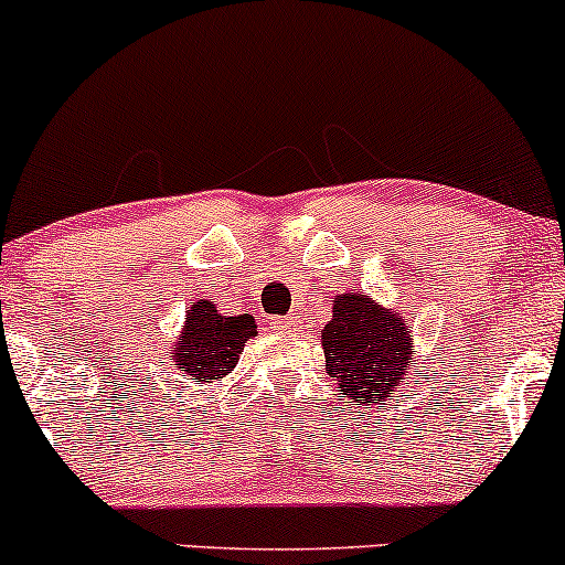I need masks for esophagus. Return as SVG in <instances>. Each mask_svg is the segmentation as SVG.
Listing matches in <instances>:
<instances>
[{"label":"esophagus","mask_w":565,"mask_h":565,"mask_svg":"<svg viewBox=\"0 0 565 565\" xmlns=\"http://www.w3.org/2000/svg\"><path fill=\"white\" fill-rule=\"evenodd\" d=\"M296 326H299V320H296V317H275V320H271V328H275V331H282V333L296 331Z\"/></svg>","instance_id":"esophagus-1"}]
</instances>
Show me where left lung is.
Wrapping results in <instances>:
<instances>
[{
	"label": "left lung",
	"instance_id": "1",
	"mask_svg": "<svg viewBox=\"0 0 565 565\" xmlns=\"http://www.w3.org/2000/svg\"><path fill=\"white\" fill-rule=\"evenodd\" d=\"M322 352L331 379L352 401H386L401 392L414 365L411 328L397 312L363 294H341L322 328Z\"/></svg>",
	"mask_w": 565,
	"mask_h": 565
}]
</instances>
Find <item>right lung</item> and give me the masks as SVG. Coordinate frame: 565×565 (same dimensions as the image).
Masks as SVG:
<instances>
[{"label": "right lung", "instance_id": "1", "mask_svg": "<svg viewBox=\"0 0 565 565\" xmlns=\"http://www.w3.org/2000/svg\"><path fill=\"white\" fill-rule=\"evenodd\" d=\"M250 335H256V320L250 315L226 317L213 301L200 299L189 307L183 331L170 350V360L198 382H221L237 365Z\"/></svg>", "mask_w": 565, "mask_h": 565}]
</instances>
